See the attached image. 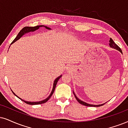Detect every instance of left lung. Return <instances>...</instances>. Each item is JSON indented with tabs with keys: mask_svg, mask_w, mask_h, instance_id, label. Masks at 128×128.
Wrapping results in <instances>:
<instances>
[{
	"mask_svg": "<svg viewBox=\"0 0 128 128\" xmlns=\"http://www.w3.org/2000/svg\"><path fill=\"white\" fill-rule=\"evenodd\" d=\"M109 45H110V47H112V48H114V49H116V50H118V51H119L120 52V53H122V50L120 49V47L118 46L116 44V43H115V42H113V40H112V39L111 38H110V40H109ZM74 96H75V98H76V100L78 101V102H80V104H82V105H84V106H90V107H100V106H102V105H104V104H99V105H94V104H87L86 103V102H84L83 101H82V100H80V99L78 98H77V97L76 96V95H75V94H74Z\"/></svg>",
	"mask_w": 128,
	"mask_h": 128,
	"instance_id": "left-lung-1",
	"label": "left lung"
}]
</instances>
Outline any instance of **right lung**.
Listing matches in <instances>:
<instances>
[{"label":"right lung","mask_w":128,"mask_h":128,"mask_svg":"<svg viewBox=\"0 0 128 128\" xmlns=\"http://www.w3.org/2000/svg\"><path fill=\"white\" fill-rule=\"evenodd\" d=\"M42 26H44V27L46 28V29H48V30H50V28L47 27V26H25V27H24L20 31V32L18 33V34L17 35L16 37V38L15 39H14L13 42H12V43H11V44H13L14 42H15L16 41H17L18 40H19V39L20 38V37L22 36L24 34H25L26 33H27V32H32V31H34L36 30H37L40 27H42ZM62 75H60V76L58 77L56 80H54V83H53V89H52V92L51 94H50V96H48V97L47 98H46L45 100H42V101H40V102H26V101H25L22 100V99L20 98V97H18V96H17L16 94L14 93L13 91H12V92L14 93V94H15V95L17 97L19 98L22 101H23L24 102H25L26 103L28 104H30V105H36V104H43V103H45L46 102H47V101H48V100L50 99V98L52 97V94H53V92H54V90H55V88H56V84H57V82H58V81H59V80L60 78H61Z\"/></svg>","instance_id":"add662e5"}]
</instances>
